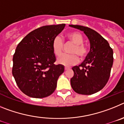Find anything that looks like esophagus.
I'll return each mask as SVG.
<instances>
[{
    "label": "esophagus",
    "mask_w": 124,
    "mask_h": 124,
    "mask_svg": "<svg viewBox=\"0 0 124 124\" xmlns=\"http://www.w3.org/2000/svg\"><path fill=\"white\" fill-rule=\"evenodd\" d=\"M68 69H70V68H68V67H64V70H68Z\"/></svg>",
    "instance_id": "1"
}]
</instances>
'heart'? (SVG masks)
I'll use <instances>...</instances> for the list:
<instances>
[{
    "mask_svg": "<svg viewBox=\"0 0 124 124\" xmlns=\"http://www.w3.org/2000/svg\"><path fill=\"white\" fill-rule=\"evenodd\" d=\"M68 41L74 44L70 51L73 54H63L58 58V63L66 66H70L73 64H76L79 61V58H84L87 54V48L86 45L83 44L84 38L83 35L78 31H71L67 35ZM63 41L60 37H56L52 42L53 51L56 56H59L61 54L63 48Z\"/></svg>",
    "mask_w": 124,
    "mask_h": 124,
    "instance_id": "b5f03b06",
    "label": "heart"
}]
</instances>
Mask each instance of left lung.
Returning a JSON list of instances; mask_svg holds the SVG:
<instances>
[{"instance_id": "obj_1", "label": "left lung", "mask_w": 124, "mask_h": 124, "mask_svg": "<svg viewBox=\"0 0 124 124\" xmlns=\"http://www.w3.org/2000/svg\"><path fill=\"white\" fill-rule=\"evenodd\" d=\"M69 26L83 31L90 43V51L86 59L80 65L72 68L74 76L70 80L71 85L78 94H93L101 90L109 80L113 50L107 40L94 30L78 25Z\"/></svg>"}]
</instances>
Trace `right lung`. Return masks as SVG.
Here are the masks:
<instances>
[{
    "mask_svg": "<svg viewBox=\"0 0 124 124\" xmlns=\"http://www.w3.org/2000/svg\"><path fill=\"white\" fill-rule=\"evenodd\" d=\"M64 27L63 23L40 27L17 45L13 57L12 74L20 89L29 97L43 98L56 89L64 67L54 64L52 42Z\"/></svg>",
    "mask_w": 124,
    "mask_h": 124,
    "instance_id": "obj_1",
    "label": "right lung"
}]
</instances>
